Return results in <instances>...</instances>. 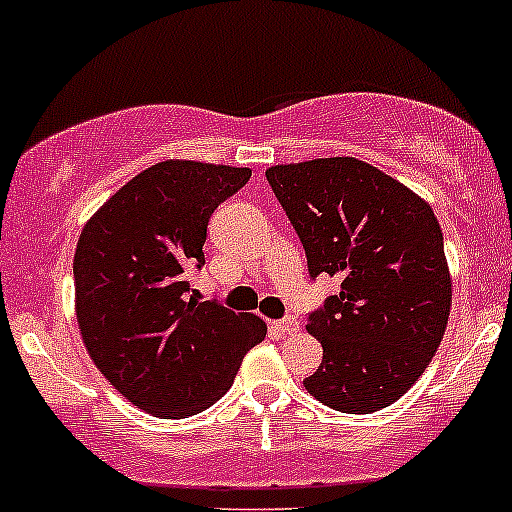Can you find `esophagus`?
<instances>
[{
	"instance_id": "1",
	"label": "esophagus",
	"mask_w": 512,
	"mask_h": 512,
	"mask_svg": "<svg viewBox=\"0 0 512 512\" xmlns=\"http://www.w3.org/2000/svg\"><path fill=\"white\" fill-rule=\"evenodd\" d=\"M298 327H300V322H298V320H295V317H285V320L271 322V329H273V332L283 334V337H288V334L298 332Z\"/></svg>"
}]
</instances>
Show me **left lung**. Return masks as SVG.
I'll use <instances>...</instances> for the list:
<instances>
[{
	"label": "left lung",
	"instance_id": "obj_1",
	"mask_svg": "<svg viewBox=\"0 0 512 512\" xmlns=\"http://www.w3.org/2000/svg\"><path fill=\"white\" fill-rule=\"evenodd\" d=\"M266 178L305 246L310 276L342 280L307 322L322 344L307 393L351 415L388 408L430 366L452 307L432 207L349 156L273 166Z\"/></svg>",
	"mask_w": 512,
	"mask_h": 512
}]
</instances>
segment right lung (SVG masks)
Returning a JSON list of instances; mask_svg holds the SVG:
<instances>
[{"instance_id":"1","label":"right lung","mask_w":512,"mask_h":512,"mask_svg":"<svg viewBox=\"0 0 512 512\" xmlns=\"http://www.w3.org/2000/svg\"><path fill=\"white\" fill-rule=\"evenodd\" d=\"M249 168L163 161L87 219L75 249V312L87 354L129 403L163 420L210 408L266 322L190 295L212 212Z\"/></svg>"}]
</instances>
